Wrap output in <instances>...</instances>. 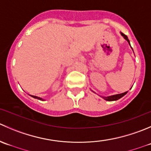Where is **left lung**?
Instances as JSON below:
<instances>
[{
  "label": "left lung",
  "mask_w": 151,
  "mask_h": 151,
  "mask_svg": "<svg viewBox=\"0 0 151 151\" xmlns=\"http://www.w3.org/2000/svg\"><path fill=\"white\" fill-rule=\"evenodd\" d=\"M121 35H122V36L124 38H125V40L128 42V43L130 44V41H129V40H128V37H127L125 34L122 33V32H121ZM127 92L128 91L124 92V93H119V94L112 95V96H102V97L107 101H115V100H117V99H120V98L122 97L123 96H125V95L127 93Z\"/></svg>",
  "instance_id": "obj_1"
}]
</instances>
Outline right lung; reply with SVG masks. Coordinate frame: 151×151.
<instances>
[{"label": "right lung", "mask_w": 151, "mask_h": 151, "mask_svg": "<svg viewBox=\"0 0 151 151\" xmlns=\"http://www.w3.org/2000/svg\"><path fill=\"white\" fill-rule=\"evenodd\" d=\"M30 96H32V97L35 98V99H40V100H44V99H42V98H40V97H38V96H32V95H30Z\"/></svg>", "instance_id": "1"}]
</instances>
